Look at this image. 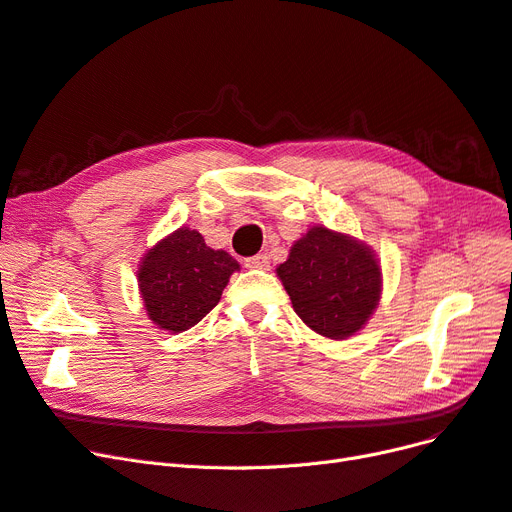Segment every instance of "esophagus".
Listing matches in <instances>:
<instances>
[{
  "label": "esophagus",
  "mask_w": 512,
  "mask_h": 512,
  "mask_svg": "<svg viewBox=\"0 0 512 512\" xmlns=\"http://www.w3.org/2000/svg\"><path fill=\"white\" fill-rule=\"evenodd\" d=\"M268 263H270V261H268V255H263V253L244 259V266L251 268V270H266Z\"/></svg>",
  "instance_id": "esophagus-1"
}]
</instances>
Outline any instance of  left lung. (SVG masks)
I'll use <instances>...</instances> for the list:
<instances>
[{"instance_id": "1", "label": "left lung", "mask_w": 512, "mask_h": 512, "mask_svg": "<svg viewBox=\"0 0 512 512\" xmlns=\"http://www.w3.org/2000/svg\"><path fill=\"white\" fill-rule=\"evenodd\" d=\"M276 272L297 316L331 339L354 335L380 301L382 272L373 253L327 227H312L297 240Z\"/></svg>"}]
</instances>
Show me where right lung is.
<instances>
[{
  "mask_svg": "<svg viewBox=\"0 0 512 512\" xmlns=\"http://www.w3.org/2000/svg\"><path fill=\"white\" fill-rule=\"evenodd\" d=\"M240 266L225 251L208 249L196 230L181 227L151 249L139 270L149 318L160 329L187 331L211 312Z\"/></svg>",
  "mask_w": 512,
  "mask_h": 512,
  "instance_id": "right-lung-1",
  "label": "right lung"
}]
</instances>
